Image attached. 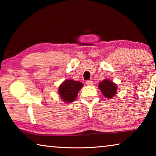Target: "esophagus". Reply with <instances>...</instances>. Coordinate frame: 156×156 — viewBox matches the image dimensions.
I'll list each match as a JSON object with an SVG mask.
<instances>
[{"label": "esophagus", "instance_id": "obj_1", "mask_svg": "<svg viewBox=\"0 0 156 156\" xmlns=\"http://www.w3.org/2000/svg\"><path fill=\"white\" fill-rule=\"evenodd\" d=\"M86 84L87 85H92L93 84V81H91V80H87L86 81Z\"/></svg>", "mask_w": 156, "mask_h": 156}]
</instances>
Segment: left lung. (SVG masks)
<instances>
[{
  "instance_id": "left-lung-1",
  "label": "left lung",
  "mask_w": 156,
  "mask_h": 156,
  "mask_svg": "<svg viewBox=\"0 0 156 156\" xmlns=\"http://www.w3.org/2000/svg\"><path fill=\"white\" fill-rule=\"evenodd\" d=\"M99 87L103 95L108 99H112L116 94L117 87L116 84L108 80H104L100 82Z\"/></svg>"
}]
</instances>
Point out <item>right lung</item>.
Instances as JSON below:
<instances>
[{"label":"right lung","mask_w":156,"mask_h":156,"mask_svg":"<svg viewBox=\"0 0 156 156\" xmlns=\"http://www.w3.org/2000/svg\"><path fill=\"white\" fill-rule=\"evenodd\" d=\"M82 87L83 84L80 82L73 80H67L59 87V94L63 101L70 103L75 100L79 91Z\"/></svg>","instance_id":"right-lung-1"}]
</instances>
